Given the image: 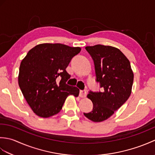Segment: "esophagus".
<instances>
[{
  "label": "esophagus",
  "mask_w": 155,
  "mask_h": 155,
  "mask_svg": "<svg viewBox=\"0 0 155 155\" xmlns=\"http://www.w3.org/2000/svg\"><path fill=\"white\" fill-rule=\"evenodd\" d=\"M79 96L80 97L84 98L87 96V91L85 90H81L79 93Z\"/></svg>",
  "instance_id": "obj_1"
}]
</instances>
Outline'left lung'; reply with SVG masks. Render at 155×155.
I'll list each match as a JSON object with an SVG mask.
<instances>
[{"mask_svg": "<svg viewBox=\"0 0 155 155\" xmlns=\"http://www.w3.org/2000/svg\"><path fill=\"white\" fill-rule=\"evenodd\" d=\"M85 48L93 58L96 81L103 90L89 91L87 97L93 102V110L84 115L93 122L104 121L129 98L134 74L129 61L119 49L101 45Z\"/></svg>", "mask_w": 155, "mask_h": 155, "instance_id": "obj_1", "label": "left lung"}]
</instances>
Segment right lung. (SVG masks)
I'll list each match as a JSON object with an SVG mask.
<instances>
[{
    "label": "right lung",
    "mask_w": 155,
    "mask_h": 155,
    "mask_svg": "<svg viewBox=\"0 0 155 155\" xmlns=\"http://www.w3.org/2000/svg\"><path fill=\"white\" fill-rule=\"evenodd\" d=\"M81 51L60 43H44L28 52L19 68L18 85L27 103L38 117L58 113L70 94L78 97L79 89L67 84L71 75L66 71L72 58Z\"/></svg>",
    "instance_id": "obj_1"
}]
</instances>
